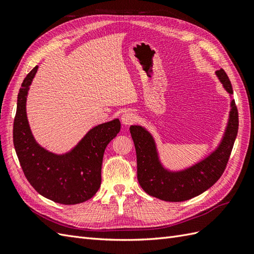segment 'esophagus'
I'll list each match as a JSON object with an SVG mask.
<instances>
[{
  "instance_id": "1",
  "label": "esophagus",
  "mask_w": 254,
  "mask_h": 254,
  "mask_svg": "<svg viewBox=\"0 0 254 254\" xmlns=\"http://www.w3.org/2000/svg\"><path fill=\"white\" fill-rule=\"evenodd\" d=\"M135 119H136V114L133 112H130V111L123 113L121 117V121L124 125L131 124V123H133L135 121Z\"/></svg>"
}]
</instances>
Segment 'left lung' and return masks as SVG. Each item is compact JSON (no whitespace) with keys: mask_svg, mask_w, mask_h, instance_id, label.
Returning a JSON list of instances; mask_svg holds the SVG:
<instances>
[{"mask_svg":"<svg viewBox=\"0 0 254 254\" xmlns=\"http://www.w3.org/2000/svg\"><path fill=\"white\" fill-rule=\"evenodd\" d=\"M215 75L231 98L229 119L217 147L198 162L182 170H171L163 164L157 142L148 130L140 125L130 126L136 152L137 180L148 195L164 201H186L209 190L224 173L238 131V112L226 72L220 68Z\"/></svg>","mask_w":254,"mask_h":254,"instance_id":"left-lung-1","label":"left lung"}]
</instances>
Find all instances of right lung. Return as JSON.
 <instances>
[{
	"label": "right lung",
	"instance_id": "add662e5",
	"mask_svg": "<svg viewBox=\"0 0 254 254\" xmlns=\"http://www.w3.org/2000/svg\"><path fill=\"white\" fill-rule=\"evenodd\" d=\"M36 65L22 82L13 122V145L26 179L43 197L61 204H77L93 197L102 182V164L107 145L121 130L119 119L91 128L74 147L52 152L38 143L30 129L26 101Z\"/></svg>",
	"mask_w": 254,
	"mask_h": 254
}]
</instances>
